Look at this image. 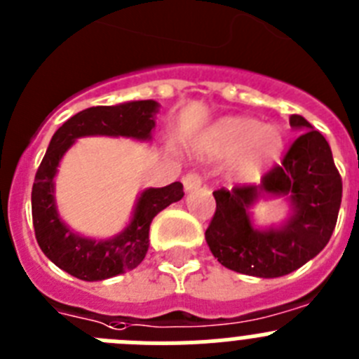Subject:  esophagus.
Masks as SVG:
<instances>
[{
    "label": "esophagus",
    "mask_w": 359,
    "mask_h": 359,
    "mask_svg": "<svg viewBox=\"0 0 359 359\" xmlns=\"http://www.w3.org/2000/svg\"><path fill=\"white\" fill-rule=\"evenodd\" d=\"M183 185H185L187 192L199 189V187L203 185V176L197 172V170H192V172H189L183 176Z\"/></svg>",
    "instance_id": "esophagus-1"
}]
</instances>
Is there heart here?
<instances>
[{"mask_svg":"<svg viewBox=\"0 0 359 359\" xmlns=\"http://www.w3.org/2000/svg\"><path fill=\"white\" fill-rule=\"evenodd\" d=\"M283 147L281 133L271 124H259L251 117H228L217 123L206 137V149L213 156L236 154L233 170L249 177L271 163Z\"/></svg>","mask_w":359,"mask_h":359,"instance_id":"heart-1","label":"heart"}]
</instances>
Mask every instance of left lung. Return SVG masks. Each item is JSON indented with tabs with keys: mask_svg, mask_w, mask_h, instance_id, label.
Returning <instances> with one entry per match:
<instances>
[{
	"mask_svg": "<svg viewBox=\"0 0 359 359\" xmlns=\"http://www.w3.org/2000/svg\"><path fill=\"white\" fill-rule=\"evenodd\" d=\"M302 131L281 163L263 174L259 185H236L213 192V213L205 236L210 251L229 271L256 278H279L297 271L330 242L341 203V176L327 140L304 117H290ZM263 193L290 195L296 212L281 230L258 232L247 217Z\"/></svg>",
	"mask_w": 359,
	"mask_h": 359,
	"instance_id": "1",
	"label": "left lung"
}]
</instances>
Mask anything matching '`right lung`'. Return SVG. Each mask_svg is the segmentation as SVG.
Segmentation results:
<instances>
[{
  "label": "right lung",
  "instance_id": "add662e5",
  "mask_svg": "<svg viewBox=\"0 0 359 359\" xmlns=\"http://www.w3.org/2000/svg\"><path fill=\"white\" fill-rule=\"evenodd\" d=\"M153 100L131 101L117 107H92L65 121L49 142L32 189V217L39 248L57 267L83 281H101L139 267L149 248L151 220L185 192L180 182L142 192L131 224L111 240L96 242L78 236L58 219L53 199V177L60 158L78 137L111 135L149 139L154 128Z\"/></svg>",
  "mask_w": 359,
  "mask_h": 359
}]
</instances>
